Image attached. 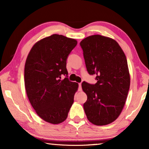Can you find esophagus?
I'll list each match as a JSON object with an SVG mask.
<instances>
[{"label":"esophagus","mask_w":149,"mask_h":149,"mask_svg":"<svg viewBox=\"0 0 149 149\" xmlns=\"http://www.w3.org/2000/svg\"><path fill=\"white\" fill-rule=\"evenodd\" d=\"M82 90V89H81V84H79V91H81Z\"/></svg>","instance_id":"1"}]
</instances>
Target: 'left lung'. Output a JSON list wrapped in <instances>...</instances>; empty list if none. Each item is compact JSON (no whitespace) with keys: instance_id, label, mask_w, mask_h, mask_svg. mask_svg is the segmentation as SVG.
Segmentation results:
<instances>
[{"instance_id":"obj_1","label":"left lung","mask_w":149,"mask_h":149,"mask_svg":"<svg viewBox=\"0 0 149 149\" xmlns=\"http://www.w3.org/2000/svg\"><path fill=\"white\" fill-rule=\"evenodd\" d=\"M88 73L97 75L95 85L84 81L87 100L84 108L88 120L96 125L109 124L124 107L130 86L126 56L114 39L94 35L80 42Z\"/></svg>"}]
</instances>
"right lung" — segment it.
I'll return each instance as SVG.
<instances>
[{
    "label": "right lung",
    "instance_id": "right-lung-1",
    "mask_svg": "<svg viewBox=\"0 0 149 149\" xmlns=\"http://www.w3.org/2000/svg\"><path fill=\"white\" fill-rule=\"evenodd\" d=\"M77 44L74 39L53 34L39 40L27 55L24 68L27 96L37 114L58 124L68 117L78 84L68 77L66 60Z\"/></svg>",
    "mask_w": 149,
    "mask_h": 149
}]
</instances>
